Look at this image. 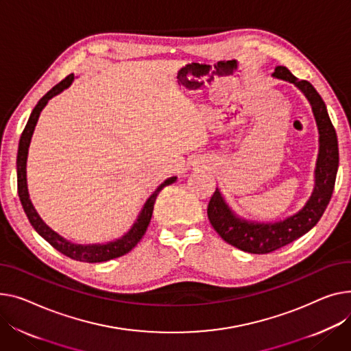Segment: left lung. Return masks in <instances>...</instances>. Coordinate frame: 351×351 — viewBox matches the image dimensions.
<instances>
[{
    "label": "left lung",
    "mask_w": 351,
    "mask_h": 351,
    "mask_svg": "<svg viewBox=\"0 0 351 351\" xmlns=\"http://www.w3.org/2000/svg\"><path fill=\"white\" fill-rule=\"evenodd\" d=\"M274 77L293 83L312 106L319 130V154L315 169V188L306 204L298 213L276 223H252L240 219L224 202L219 189L208 202L207 216L219 236L228 244L251 254H268L312 230L328 207L339 168L336 130L316 88L308 80H299L285 66H276Z\"/></svg>",
    "instance_id": "8db88e82"
}]
</instances>
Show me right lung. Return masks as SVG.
Listing matches in <instances>:
<instances>
[{
	"label": "right lung",
	"instance_id": "obj_1",
	"mask_svg": "<svg viewBox=\"0 0 351 351\" xmlns=\"http://www.w3.org/2000/svg\"><path fill=\"white\" fill-rule=\"evenodd\" d=\"M75 76L69 75L67 77H64L60 83H58L55 87H52L46 95L38 101V104L35 106V108L32 110L29 120L22 131L21 139H19V147H18V155H16V178H18V195H19V200L22 203L23 212H25L29 223L32 224V227L36 230L38 234L40 237H43L46 241H48L53 248H56L59 252L64 254L66 256L76 261H83V263H103V261H108L112 258H119V256L130 252L138 243L139 240L143 239V236L145 234V231L148 228V224L151 221L152 217V212H154V203L156 200L158 193L165 188L168 184H172L176 180V176L168 178L165 182L160 183L158 186V189L148 197V200L145 202L144 207L141 212L138 215V219L135 220V223L132 224L131 230L124 234L121 239L111 241V243H106V244H88V245H82V244H73L67 240H64L63 237H60L58 232H55L51 227L46 226L43 223V220L39 217V215L36 213V210L29 199V193H28V184H27V158H28V148L31 144V138L35 130V125L38 123L39 114L43 110V107L46 106L52 97H55L59 93H62L64 88H67L70 84H72Z\"/></svg>",
	"mask_w": 351,
	"mask_h": 351
}]
</instances>
